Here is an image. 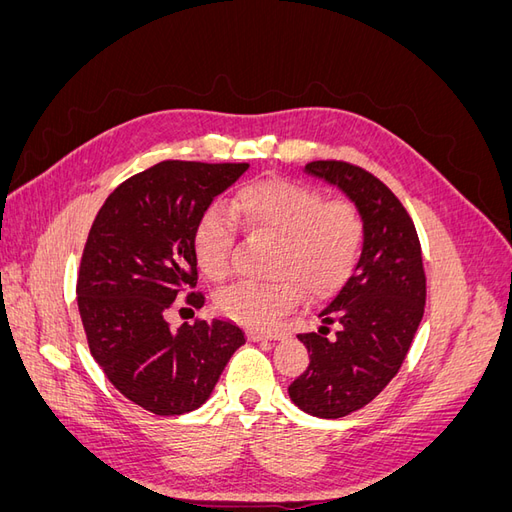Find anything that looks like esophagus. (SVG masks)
<instances>
[{
	"mask_svg": "<svg viewBox=\"0 0 512 512\" xmlns=\"http://www.w3.org/2000/svg\"><path fill=\"white\" fill-rule=\"evenodd\" d=\"M282 337H284V333H258V331L250 333L252 342H262V339H282Z\"/></svg>",
	"mask_w": 512,
	"mask_h": 512,
	"instance_id": "obj_1",
	"label": "esophagus"
}]
</instances>
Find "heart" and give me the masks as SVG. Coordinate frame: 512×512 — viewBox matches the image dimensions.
Masks as SVG:
<instances>
[{
  "instance_id": "b5f03b06",
  "label": "heart",
  "mask_w": 512,
  "mask_h": 512,
  "mask_svg": "<svg viewBox=\"0 0 512 512\" xmlns=\"http://www.w3.org/2000/svg\"><path fill=\"white\" fill-rule=\"evenodd\" d=\"M232 211L254 235L277 237L271 260L275 282H241L215 299L218 312L250 329L275 327L303 299H322L342 286L356 267L363 243V220L344 200L327 203L318 190L290 179L245 183L232 198ZM237 226L211 207L194 224L192 250L209 280L230 275Z\"/></svg>"
}]
</instances>
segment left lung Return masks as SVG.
<instances>
[{"label": "left lung", "mask_w": 512, "mask_h": 512, "mask_svg": "<svg viewBox=\"0 0 512 512\" xmlns=\"http://www.w3.org/2000/svg\"><path fill=\"white\" fill-rule=\"evenodd\" d=\"M305 170L337 185L363 220L359 262L318 309V331L297 335L309 367L288 386L303 412L339 418L367 406L404 363L425 309L423 256L412 218L380 179L337 160L309 162Z\"/></svg>", "instance_id": "8db88e82"}]
</instances>
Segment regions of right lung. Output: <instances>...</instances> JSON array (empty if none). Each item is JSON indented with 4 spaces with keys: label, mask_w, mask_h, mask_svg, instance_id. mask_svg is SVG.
Instances as JSON below:
<instances>
[{
    "label": "right lung",
    "mask_w": 512,
    "mask_h": 512,
    "mask_svg": "<svg viewBox=\"0 0 512 512\" xmlns=\"http://www.w3.org/2000/svg\"><path fill=\"white\" fill-rule=\"evenodd\" d=\"M250 164L166 160L123 181L104 200L81 258L76 297L96 363L115 389L153 414L200 408L245 335L230 320L164 314L196 286L194 224ZM194 307L205 303L190 292Z\"/></svg>",
    "instance_id": "obj_1"
}]
</instances>
